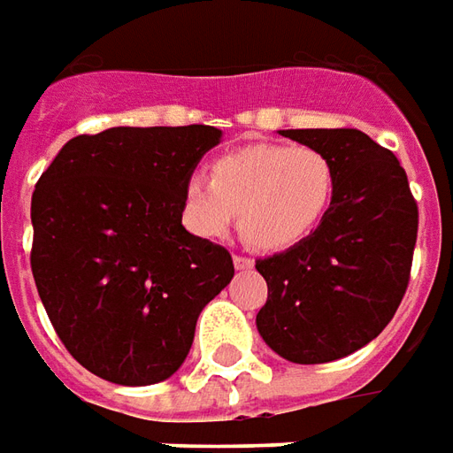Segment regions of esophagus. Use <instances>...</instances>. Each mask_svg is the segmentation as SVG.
I'll list each match as a JSON object with an SVG mask.
<instances>
[{"instance_id":"obj_1","label":"esophagus","mask_w":453,"mask_h":453,"mask_svg":"<svg viewBox=\"0 0 453 453\" xmlns=\"http://www.w3.org/2000/svg\"><path fill=\"white\" fill-rule=\"evenodd\" d=\"M234 266H236V271H251L254 268V258L234 257Z\"/></svg>"}]
</instances>
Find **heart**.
<instances>
[{
    "label": "heart",
    "mask_w": 453,
    "mask_h": 453,
    "mask_svg": "<svg viewBox=\"0 0 453 453\" xmlns=\"http://www.w3.org/2000/svg\"><path fill=\"white\" fill-rule=\"evenodd\" d=\"M338 192L335 165L323 150L246 145L211 165V180L187 177L182 211L187 226L217 239L239 211L244 239L264 251L305 242L323 224Z\"/></svg>",
    "instance_id": "obj_1"
}]
</instances>
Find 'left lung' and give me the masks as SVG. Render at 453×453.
<instances>
[{
	"instance_id": "1",
	"label": "left lung",
	"mask_w": 453,
	"mask_h": 453,
	"mask_svg": "<svg viewBox=\"0 0 453 453\" xmlns=\"http://www.w3.org/2000/svg\"><path fill=\"white\" fill-rule=\"evenodd\" d=\"M335 165L338 192L316 234L258 258L266 305L257 327L283 360H340L375 340L397 313L417 244V202L399 160L363 130H279Z\"/></svg>"
}]
</instances>
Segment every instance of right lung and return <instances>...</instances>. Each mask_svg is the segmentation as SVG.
I'll return each instance as SVG.
<instances>
[{
  "instance_id": "right-lung-1",
  "label": "right lung",
  "mask_w": 453,
  "mask_h": 453,
  "mask_svg": "<svg viewBox=\"0 0 453 453\" xmlns=\"http://www.w3.org/2000/svg\"><path fill=\"white\" fill-rule=\"evenodd\" d=\"M221 130L108 127L58 150L31 196V271L65 350L142 388L173 377L229 251L182 226V187Z\"/></svg>"
}]
</instances>
